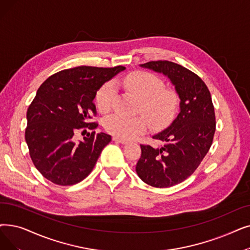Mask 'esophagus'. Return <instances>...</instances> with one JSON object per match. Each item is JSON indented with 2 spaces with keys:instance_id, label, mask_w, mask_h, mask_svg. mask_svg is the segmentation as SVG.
<instances>
[{
  "instance_id": "obj_1",
  "label": "esophagus",
  "mask_w": 250,
  "mask_h": 250,
  "mask_svg": "<svg viewBox=\"0 0 250 250\" xmlns=\"http://www.w3.org/2000/svg\"><path fill=\"white\" fill-rule=\"evenodd\" d=\"M112 140L114 141V142L116 143H121V144H125L126 141L125 140H123V139H119V138H116V137H113Z\"/></svg>"
}]
</instances>
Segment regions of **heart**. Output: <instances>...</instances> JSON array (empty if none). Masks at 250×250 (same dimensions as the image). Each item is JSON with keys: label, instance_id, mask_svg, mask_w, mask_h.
Returning a JSON list of instances; mask_svg holds the SVG:
<instances>
[{"label": "heart", "instance_id": "b5f03b06", "mask_svg": "<svg viewBox=\"0 0 250 250\" xmlns=\"http://www.w3.org/2000/svg\"><path fill=\"white\" fill-rule=\"evenodd\" d=\"M123 86L126 92L140 100L138 112L144 116L126 117L113 114L104 122L106 131L116 138L133 139L146 129V121L153 128L168 125L176 116L179 98L175 91L165 88V83L156 75L147 71H135L124 79ZM115 98L112 83H106L96 94L98 110L106 113L110 110Z\"/></svg>", "mask_w": 250, "mask_h": 250}]
</instances>
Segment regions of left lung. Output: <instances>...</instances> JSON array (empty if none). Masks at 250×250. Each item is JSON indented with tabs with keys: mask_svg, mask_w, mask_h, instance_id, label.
Listing matches in <instances>:
<instances>
[{
	"mask_svg": "<svg viewBox=\"0 0 250 250\" xmlns=\"http://www.w3.org/2000/svg\"><path fill=\"white\" fill-rule=\"evenodd\" d=\"M141 66L162 72L180 97V113L165 131L152 138L164 145H141L136 171L155 188H167L185 181L201 164L215 132V114L210 92L196 73L167 60L150 61Z\"/></svg>",
	"mask_w": 250,
	"mask_h": 250,
	"instance_id": "1",
	"label": "left lung"
}]
</instances>
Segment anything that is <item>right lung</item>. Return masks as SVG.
<instances>
[{
  "label": "right lung",
  "mask_w": 250,
  "mask_h": 250,
  "mask_svg": "<svg viewBox=\"0 0 250 250\" xmlns=\"http://www.w3.org/2000/svg\"><path fill=\"white\" fill-rule=\"evenodd\" d=\"M124 66L110 68L82 66L51 75L39 88L26 118L25 141L30 158L47 180L60 186H71L88 177L111 136L91 134L75 143L81 128H96L93 102L101 85Z\"/></svg>",
  "instance_id": "1"
}]
</instances>
